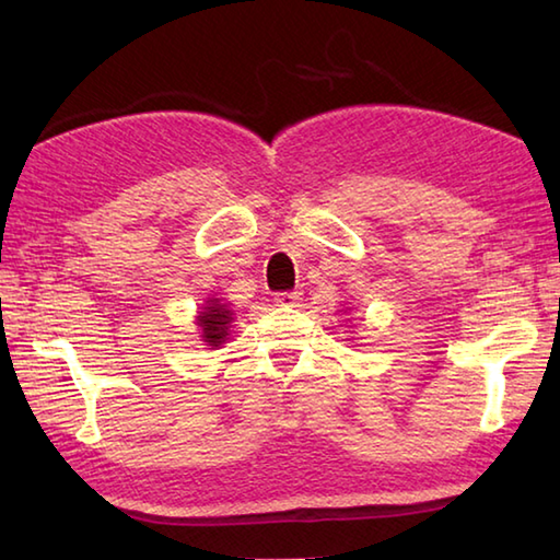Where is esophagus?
<instances>
[{
    "instance_id": "esophagus-1",
    "label": "esophagus",
    "mask_w": 560,
    "mask_h": 560,
    "mask_svg": "<svg viewBox=\"0 0 560 560\" xmlns=\"http://www.w3.org/2000/svg\"><path fill=\"white\" fill-rule=\"evenodd\" d=\"M301 301V293L299 291H281V293H277V295H273V303H277V305H295V303H299Z\"/></svg>"
}]
</instances>
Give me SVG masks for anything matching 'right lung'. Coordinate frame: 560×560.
Here are the masks:
<instances>
[{"mask_svg":"<svg viewBox=\"0 0 560 560\" xmlns=\"http://www.w3.org/2000/svg\"><path fill=\"white\" fill-rule=\"evenodd\" d=\"M233 323V313L229 307L221 305L219 301H209L205 313H199V327H201V339L207 341V347H221L229 337V327Z\"/></svg>","mask_w":560,"mask_h":560,"instance_id":"1","label":"right lung"}]
</instances>
